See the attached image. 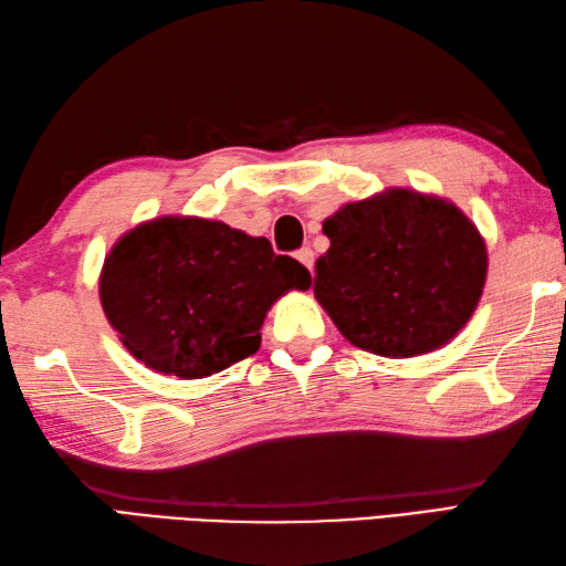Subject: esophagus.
<instances>
[{
  "label": "esophagus",
  "instance_id": "esophagus-1",
  "mask_svg": "<svg viewBox=\"0 0 566 566\" xmlns=\"http://www.w3.org/2000/svg\"><path fill=\"white\" fill-rule=\"evenodd\" d=\"M296 260L302 262L308 272L314 270V250H311V248H302V250H298V252H296Z\"/></svg>",
  "mask_w": 566,
  "mask_h": 566
}]
</instances>
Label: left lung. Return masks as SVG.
I'll return each instance as SVG.
<instances>
[{"instance_id":"left-lung-1","label":"left lung","mask_w":566,"mask_h":566,"mask_svg":"<svg viewBox=\"0 0 566 566\" xmlns=\"http://www.w3.org/2000/svg\"><path fill=\"white\" fill-rule=\"evenodd\" d=\"M314 294L355 347L413 357L450 343L486 282V245L454 203L389 189L323 221Z\"/></svg>"}]
</instances>
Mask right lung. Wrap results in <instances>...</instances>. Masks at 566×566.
I'll list each match as a JSON object with an SVG mask.
<instances>
[{
  "label": "right lung",
  "mask_w": 566,
  "mask_h": 566,
  "mask_svg": "<svg viewBox=\"0 0 566 566\" xmlns=\"http://www.w3.org/2000/svg\"><path fill=\"white\" fill-rule=\"evenodd\" d=\"M311 274L268 238L221 221L163 216L118 238L104 260L99 298L106 321L143 365L201 379L260 350V328Z\"/></svg>",
  "instance_id": "obj_1"
}]
</instances>
